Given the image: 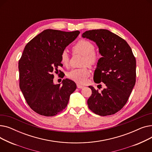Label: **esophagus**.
Instances as JSON below:
<instances>
[{
	"mask_svg": "<svg viewBox=\"0 0 152 152\" xmlns=\"http://www.w3.org/2000/svg\"><path fill=\"white\" fill-rule=\"evenodd\" d=\"M77 87L78 89H82V88H83V87H84V86L81 85V84H80L77 83Z\"/></svg>",
	"mask_w": 152,
	"mask_h": 152,
	"instance_id": "esophagus-1",
	"label": "esophagus"
}]
</instances>
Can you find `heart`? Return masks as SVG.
<instances>
[{
	"instance_id": "obj_1",
	"label": "heart",
	"mask_w": 152,
	"mask_h": 152,
	"mask_svg": "<svg viewBox=\"0 0 152 152\" xmlns=\"http://www.w3.org/2000/svg\"><path fill=\"white\" fill-rule=\"evenodd\" d=\"M74 53L79 54L83 56L82 61L83 65L90 66L96 65L99 60V55L94 51L95 46L92 42L86 39L78 41L72 47ZM61 62L65 66H68L69 61V57L66 51L64 50L61 53ZM90 71L88 68L83 67L81 68L73 69L67 73V76L78 83H84L87 77L89 76Z\"/></svg>"
}]
</instances>
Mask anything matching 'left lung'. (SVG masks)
Instances as JSON below:
<instances>
[{"mask_svg": "<svg viewBox=\"0 0 152 152\" xmlns=\"http://www.w3.org/2000/svg\"><path fill=\"white\" fill-rule=\"evenodd\" d=\"M82 37L95 42L99 47L102 57L98 61L94 81L97 84L102 82L105 87L100 92L89 86L92 95L87 105L98 115H113L125 105L134 88L136 60L125 40L107 29L87 31Z\"/></svg>", "mask_w": 152, "mask_h": 152, "instance_id": "8db88e82", "label": "left lung"}]
</instances>
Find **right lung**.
I'll return each mask as SVG.
<instances>
[{
  "label": "right lung",
  "mask_w": 152,
  "mask_h": 152,
  "mask_svg": "<svg viewBox=\"0 0 152 152\" xmlns=\"http://www.w3.org/2000/svg\"><path fill=\"white\" fill-rule=\"evenodd\" d=\"M79 33V31L48 29L25 46L18 62L20 88L28 105L36 113L53 116L67 106L76 84L69 79H63L62 86L55 84L52 73L62 66L61 53Z\"/></svg>",
  "instance_id": "add662e5"
}]
</instances>
